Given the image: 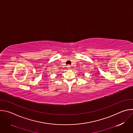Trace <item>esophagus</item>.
<instances>
[{
    "instance_id": "34e87169",
    "label": "esophagus",
    "mask_w": 133,
    "mask_h": 133,
    "mask_svg": "<svg viewBox=\"0 0 133 133\" xmlns=\"http://www.w3.org/2000/svg\"><path fill=\"white\" fill-rule=\"evenodd\" d=\"M70 65H68V67H70Z\"/></svg>"
}]
</instances>
